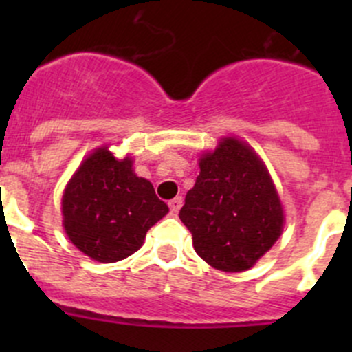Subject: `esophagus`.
<instances>
[{"mask_svg": "<svg viewBox=\"0 0 352 352\" xmlns=\"http://www.w3.org/2000/svg\"><path fill=\"white\" fill-rule=\"evenodd\" d=\"M168 208H170V212H172V214H177V212L180 211V208H182V197L172 199V201L168 202Z\"/></svg>", "mask_w": 352, "mask_h": 352, "instance_id": "esophagus-1", "label": "esophagus"}]
</instances>
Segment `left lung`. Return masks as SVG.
<instances>
[{
  "mask_svg": "<svg viewBox=\"0 0 352 352\" xmlns=\"http://www.w3.org/2000/svg\"><path fill=\"white\" fill-rule=\"evenodd\" d=\"M196 186L179 218L197 255L225 272L250 269L279 239L285 211L264 162L236 138L199 158Z\"/></svg>",
  "mask_w": 352,
  "mask_h": 352,
  "instance_id": "1",
  "label": "left lung"
}]
</instances>
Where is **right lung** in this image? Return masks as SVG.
Instances as JSON below:
<instances>
[{
	"label": "right lung",
	"mask_w": 352,
	"mask_h": 352,
	"mask_svg": "<svg viewBox=\"0 0 352 352\" xmlns=\"http://www.w3.org/2000/svg\"><path fill=\"white\" fill-rule=\"evenodd\" d=\"M67 239L94 261H122L140 250L148 230L168 212L133 158L117 160L107 146L88 156L63 194Z\"/></svg>",
	"instance_id": "1"
}]
</instances>
